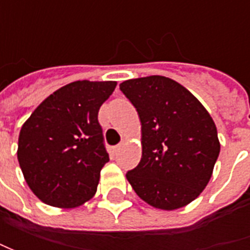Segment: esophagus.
Listing matches in <instances>:
<instances>
[{"mask_svg":"<svg viewBox=\"0 0 250 250\" xmlns=\"http://www.w3.org/2000/svg\"><path fill=\"white\" fill-rule=\"evenodd\" d=\"M121 149H122V143H120V145H117V146H115V147L112 149V151H114V153H118V151H120Z\"/></svg>","mask_w":250,"mask_h":250,"instance_id":"obj_1","label":"esophagus"}]
</instances>
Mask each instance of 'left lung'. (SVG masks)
<instances>
[{
    "label": "left lung",
    "instance_id": "obj_1",
    "mask_svg": "<svg viewBox=\"0 0 250 250\" xmlns=\"http://www.w3.org/2000/svg\"><path fill=\"white\" fill-rule=\"evenodd\" d=\"M120 89L142 124V159L126 179L150 206H187L206 188L220 154L214 121L190 91L166 76L129 79Z\"/></svg>",
    "mask_w": 250,
    "mask_h": 250
}]
</instances>
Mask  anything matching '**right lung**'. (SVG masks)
Segmentation results:
<instances>
[{
    "instance_id": "1",
    "label": "right lung",
    "mask_w": 250,
    "mask_h": 250,
    "mask_svg": "<svg viewBox=\"0 0 250 250\" xmlns=\"http://www.w3.org/2000/svg\"><path fill=\"white\" fill-rule=\"evenodd\" d=\"M115 86L112 81L69 83L23 124L18 161L29 188L45 205L73 208L94 196L101 168L110 160L97 117Z\"/></svg>"
}]
</instances>
